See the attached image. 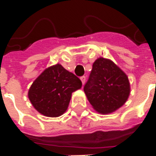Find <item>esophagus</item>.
I'll use <instances>...</instances> for the list:
<instances>
[{
	"label": "esophagus",
	"instance_id": "obj_1",
	"mask_svg": "<svg viewBox=\"0 0 156 156\" xmlns=\"http://www.w3.org/2000/svg\"><path fill=\"white\" fill-rule=\"evenodd\" d=\"M80 79H81L82 83H83V84H84L85 82H86V77H85V76H83V77L80 78Z\"/></svg>",
	"mask_w": 156,
	"mask_h": 156
}]
</instances>
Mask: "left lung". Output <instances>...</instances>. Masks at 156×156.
<instances>
[{
	"label": "left lung",
	"mask_w": 156,
	"mask_h": 156,
	"mask_svg": "<svg viewBox=\"0 0 156 156\" xmlns=\"http://www.w3.org/2000/svg\"><path fill=\"white\" fill-rule=\"evenodd\" d=\"M83 90L93 108L106 115L124 105L130 94V85L127 75L114 62L99 58L93 64Z\"/></svg>",
	"instance_id": "obj_1"
}]
</instances>
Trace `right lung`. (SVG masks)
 Wrapping results in <instances>:
<instances>
[{
	"label": "right lung",
	"mask_w": 156,
	"mask_h": 156,
	"mask_svg": "<svg viewBox=\"0 0 156 156\" xmlns=\"http://www.w3.org/2000/svg\"><path fill=\"white\" fill-rule=\"evenodd\" d=\"M82 87L79 78L61 64L46 68L32 83L28 98L33 107L48 117H58L68 109L72 93Z\"/></svg>",
	"instance_id": "add662e5"
}]
</instances>
